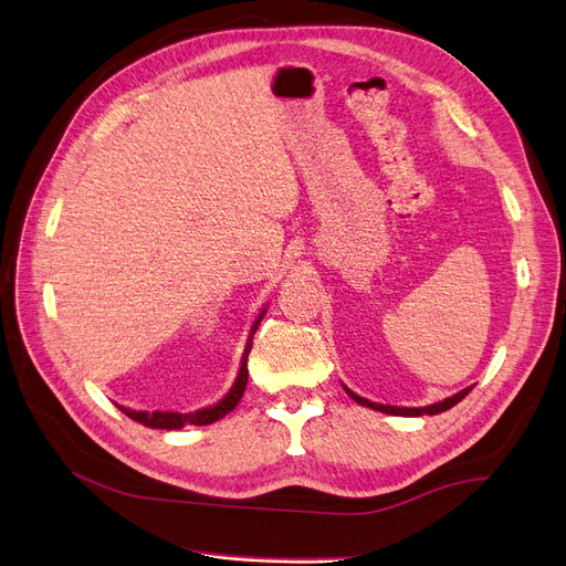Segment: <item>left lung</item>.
Wrapping results in <instances>:
<instances>
[{
  "mask_svg": "<svg viewBox=\"0 0 566 566\" xmlns=\"http://www.w3.org/2000/svg\"><path fill=\"white\" fill-rule=\"evenodd\" d=\"M344 390L349 392V396L358 402V405H363V407H370V409H377V411H384V413H392V416H423V413H428V416H432V413H439V411H447V409H451L453 405H458L467 392H470L472 388H464V390H460V392H455L453 398H447V400H441V402H434V405H428V407H390V405H377V402H370V400H365V398H360V396H356L354 390H349L347 386H344Z\"/></svg>",
  "mask_w": 566,
  "mask_h": 566,
  "instance_id": "1",
  "label": "left lung"
}]
</instances>
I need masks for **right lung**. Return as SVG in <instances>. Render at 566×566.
<instances>
[{
    "label": "right lung",
    "mask_w": 566,
    "mask_h": 566,
    "mask_svg": "<svg viewBox=\"0 0 566 566\" xmlns=\"http://www.w3.org/2000/svg\"><path fill=\"white\" fill-rule=\"evenodd\" d=\"M265 312H261V316L254 322L252 326V333H250V342L248 347H244V354H242V363H240V373H238V379L235 384L231 386V390L227 392V396L219 400L217 405L212 407H206V409H199V411H191V413H180V411H134V409H127V407H119L122 413H127L132 421L136 423H143L147 428H157V430H180L185 426H208V423H214L219 419H224V416L229 411L235 409V405L240 402L242 392H244V386H248V356L252 352V337L261 324Z\"/></svg>",
    "instance_id": "right-lung-1"
}]
</instances>
